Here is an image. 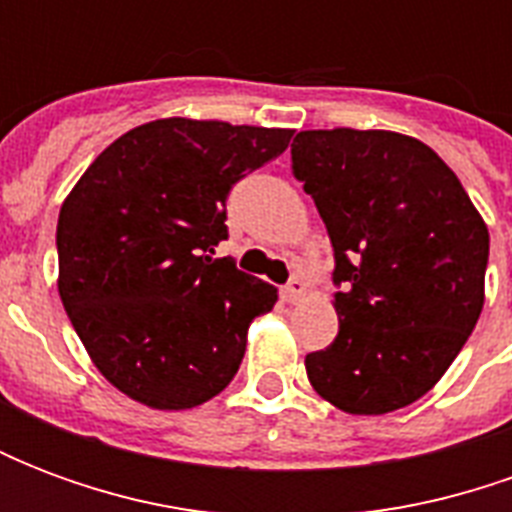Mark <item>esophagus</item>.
<instances>
[{
    "mask_svg": "<svg viewBox=\"0 0 512 512\" xmlns=\"http://www.w3.org/2000/svg\"><path fill=\"white\" fill-rule=\"evenodd\" d=\"M304 290H307V282L301 279V274H293L288 285L282 288V299L290 301V304H296V301L304 296Z\"/></svg>",
    "mask_w": 512,
    "mask_h": 512,
    "instance_id": "esophagus-1",
    "label": "esophagus"
}]
</instances>
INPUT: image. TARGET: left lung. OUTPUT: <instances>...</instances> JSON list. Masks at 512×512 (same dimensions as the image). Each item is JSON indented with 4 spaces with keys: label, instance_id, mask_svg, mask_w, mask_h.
<instances>
[{
    "label": "left lung",
    "instance_id": "obj_1",
    "mask_svg": "<svg viewBox=\"0 0 512 512\" xmlns=\"http://www.w3.org/2000/svg\"><path fill=\"white\" fill-rule=\"evenodd\" d=\"M290 169L334 246L340 332L304 359L348 414L414 403L461 354L483 310L488 227L428 145L392 131H301Z\"/></svg>",
    "mask_w": 512,
    "mask_h": 512
}]
</instances>
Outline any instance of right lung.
Listing matches in <instances>:
<instances>
[{"instance_id": "1", "label": "right lung", "mask_w": 512, "mask_h": 512, "mask_svg": "<svg viewBox=\"0 0 512 512\" xmlns=\"http://www.w3.org/2000/svg\"><path fill=\"white\" fill-rule=\"evenodd\" d=\"M290 128L167 117L87 167L57 222L60 299L95 367L150 408L200 406L233 381L277 288L211 257L227 194L285 153Z\"/></svg>"}]
</instances>
